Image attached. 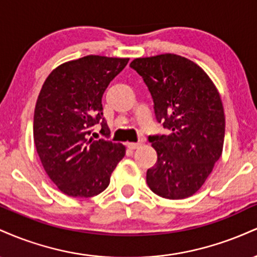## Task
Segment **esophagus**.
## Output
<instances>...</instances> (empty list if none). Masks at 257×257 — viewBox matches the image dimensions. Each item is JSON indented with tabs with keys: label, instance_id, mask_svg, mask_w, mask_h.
Returning a JSON list of instances; mask_svg holds the SVG:
<instances>
[{
	"label": "esophagus",
	"instance_id": "1",
	"mask_svg": "<svg viewBox=\"0 0 257 257\" xmlns=\"http://www.w3.org/2000/svg\"><path fill=\"white\" fill-rule=\"evenodd\" d=\"M139 146H140V144H138V143H129V144H126V147H128L129 150H135V149H138Z\"/></svg>",
	"mask_w": 257,
	"mask_h": 257
}]
</instances>
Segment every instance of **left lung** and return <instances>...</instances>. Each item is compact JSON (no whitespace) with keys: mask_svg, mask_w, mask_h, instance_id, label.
<instances>
[{"mask_svg":"<svg viewBox=\"0 0 257 257\" xmlns=\"http://www.w3.org/2000/svg\"><path fill=\"white\" fill-rule=\"evenodd\" d=\"M131 67L143 77L156 119L168 131L149 137L157 162L147 170V185L163 198L191 197L222 153L225 113L219 91L198 65L176 54L138 58Z\"/></svg>","mask_w":257,"mask_h":257,"instance_id":"left-lung-1","label":"left lung"}]
</instances>
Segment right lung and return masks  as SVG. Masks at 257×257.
Listing matches in <instances>:
<instances>
[{
    "instance_id": "obj_1",
    "label": "right lung",
    "mask_w": 257,
    "mask_h": 257,
    "mask_svg": "<svg viewBox=\"0 0 257 257\" xmlns=\"http://www.w3.org/2000/svg\"><path fill=\"white\" fill-rule=\"evenodd\" d=\"M129 59L87 55L53 70L42 85L34 116V140L49 179L75 198L96 196L110 184L125 147L99 139L110 134L101 99Z\"/></svg>"
}]
</instances>
